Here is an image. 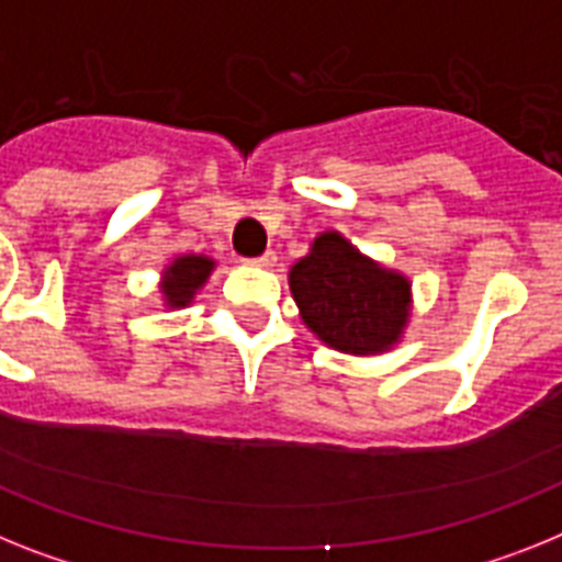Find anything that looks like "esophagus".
Instances as JSON below:
<instances>
[{
	"label": "esophagus",
	"instance_id": "34e87169",
	"mask_svg": "<svg viewBox=\"0 0 562 562\" xmlns=\"http://www.w3.org/2000/svg\"><path fill=\"white\" fill-rule=\"evenodd\" d=\"M273 262H277V251H271V248H268L266 254H259V257L251 259V266H259V268H271Z\"/></svg>",
	"mask_w": 562,
	"mask_h": 562
}]
</instances>
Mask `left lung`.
<instances>
[{
	"instance_id": "obj_1",
	"label": "left lung",
	"mask_w": 562,
	"mask_h": 562,
	"mask_svg": "<svg viewBox=\"0 0 562 562\" xmlns=\"http://www.w3.org/2000/svg\"><path fill=\"white\" fill-rule=\"evenodd\" d=\"M289 282L305 325L331 348L374 353L403 334L408 282L353 251L334 231L314 239Z\"/></svg>"
}]
</instances>
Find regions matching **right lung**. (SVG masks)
Masks as SVG:
<instances>
[{
	"label": "right lung",
	"instance_id": "right-lung-1",
	"mask_svg": "<svg viewBox=\"0 0 562 562\" xmlns=\"http://www.w3.org/2000/svg\"><path fill=\"white\" fill-rule=\"evenodd\" d=\"M211 268H214V262H211L209 257H179L177 262L165 271L162 294L168 296V303H171L173 308L191 303L193 291L209 280Z\"/></svg>",
	"mask_w": 562,
	"mask_h": 562
}]
</instances>
